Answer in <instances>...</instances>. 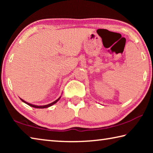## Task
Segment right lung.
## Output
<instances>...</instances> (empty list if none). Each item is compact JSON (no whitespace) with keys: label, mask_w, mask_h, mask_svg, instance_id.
<instances>
[{"label":"right lung","mask_w":153,"mask_h":153,"mask_svg":"<svg viewBox=\"0 0 153 153\" xmlns=\"http://www.w3.org/2000/svg\"><path fill=\"white\" fill-rule=\"evenodd\" d=\"M60 98L61 97H59L57 100H56L55 101H54V102H53L52 103H50V104H48V105H43V106H37V105H32V104H30V103H28V102H25V100H24L23 99H22V98H20L21 100H22L23 102H25V103H26L27 105H30V107H33V108H48V107H51V106H52L53 105H54V104H55V103L58 101V100L60 99Z\"/></svg>","instance_id":"add662e5"}]
</instances>
